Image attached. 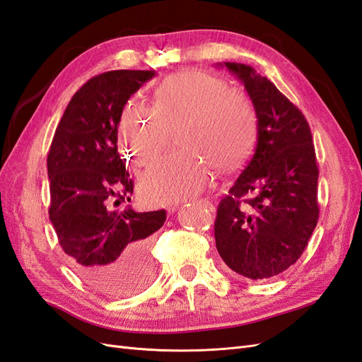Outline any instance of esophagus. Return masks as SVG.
Returning <instances> with one entry per match:
<instances>
[{
	"instance_id": "1",
	"label": "esophagus",
	"mask_w": 362,
	"mask_h": 362,
	"mask_svg": "<svg viewBox=\"0 0 362 362\" xmlns=\"http://www.w3.org/2000/svg\"><path fill=\"white\" fill-rule=\"evenodd\" d=\"M199 202H201L202 205H205V206L210 205V202L205 201V199H199ZM177 210H178V206H177V205H173V206H169V208H168V213H175Z\"/></svg>"
}]
</instances>
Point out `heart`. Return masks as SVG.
<instances>
[{"label":"heart","instance_id":"b5f03b06","mask_svg":"<svg viewBox=\"0 0 362 362\" xmlns=\"http://www.w3.org/2000/svg\"><path fill=\"white\" fill-rule=\"evenodd\" d=\"M120 146L137 170L154 164L173 133L180 149L139 181L140 198L169 205L199 194L217 170H233L247 157L257 137V113L247 98L222 76L182 71L163 80L151 107L128 100L120 112Z\"/></svg>","mask_w":362,"mask_h":362}]
</instances>
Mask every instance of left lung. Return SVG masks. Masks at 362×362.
I'll list each match as a JSON object with an SVG mask.
<instances>
[{
	"label": "left lung",
	"mask_w": 362,
	"mask_h": 362,
	"mask_svg": "<svg viewBox=\"0 0 362 362\" xmlns=\"http://www.w3.org/2000/svg\"><path fill=\"white\" fill-rule=\"evenodd\" d=\"M225 66L246 87L257 113V145L217 206L218 255L237 275L267 279L293 266L319 221V168L308 122L266 76Z\"/></svg>",
	"instance_id": "left-lung-1"
}]
</instances>
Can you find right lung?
I'll return each mask as SVG.
<instances>
[{"label": "right lung", "mask_w": 362, "mask_h": 362, "mask_svg": "<svg viewBox=\"0 0 362 362\" xmlns=\"http://www.w3.org/2000/svg\"><path fill=\"white\" fill-rule=\"evenodd\" d=\"M156 71H110L75 92L48 152L49 221L74 272L107 296L131 294L154 275L149 235L166 211L117 213L134 182L117 152L120 112Z\"/></svg>", "instance_id": "1"}]
</instances>
